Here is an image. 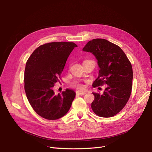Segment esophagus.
Listing matches in <instances>:
<instances>
[{
    "instance_id": "1",
    "label": "esophagus",
    "mask_w": 152,
    "mask_h": 152,
    "mask_svg": "<svg viewBox=\"0 0 152 152\" xmlns=\"http://www.w3.org/2000/svg\"><path fill=\"white\" fill-rule=\"evenodd\" d=\"M76 94L77 95H84L86 94V92L85 91H77Z\"/></svg>"
}]
</instances>
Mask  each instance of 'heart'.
Returning <instances> with one entry per match:
<instances>
[{"label": "heart", "mask_w": 152, "mask_h": 152, "mask_svg": "<svg viewBox=\"0 0 152 152\" xmlns=\"http://www.w3.org/2000/svg\"><path fill=\"white\" fill-rule=\"evenodd\" d=\"M73 86L75 87L77 89H80V90H82L84 89V86L81 84H79V83H75L73 84Z\"/></svg>", "instance_id": "heart-1"}]
</instances>
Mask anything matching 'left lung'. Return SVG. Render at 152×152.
I'll return each instance as SVG.
<instances>
[{
    "label": "left lung",
    "instance_id": "left-lung-1",
    "mask_svg": "<svg viewBox=\"0 0 152 152\" xmlns=\"http://www.w3.org/2000/svg\"><path fill=\"white\" fill-rule=\"evenodd\" d=\"M82 50L93 53L98 61V77L93 86L107 84L103 94L93 93L92 110L99 117H113L129 99L133 79L131 64L120 47L106 39L90 40Z\"/></svg>",
    "mask_w": 152,
    "mask_h": 152
}]
</instances>
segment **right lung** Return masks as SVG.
<instances>
[{"instance_id": "add662e5", "label": "right lung", "mask_w": 152, "mask_h": 152, "mask_svg": "<svg viewBox=\"0 0 152 152\" xmlns=\"http://www.w3.org/2000/svg\"><path fill=\"white\" fill-rule=\"evenodd\" d=\"M75 47L77 45L73 42L45 44L34 50L26 63L24 82L27 99L34 111L45 119L63 117L75 98L76 94L72 89L55 94L53 89Z\"/></svg>"}]
</instances>
